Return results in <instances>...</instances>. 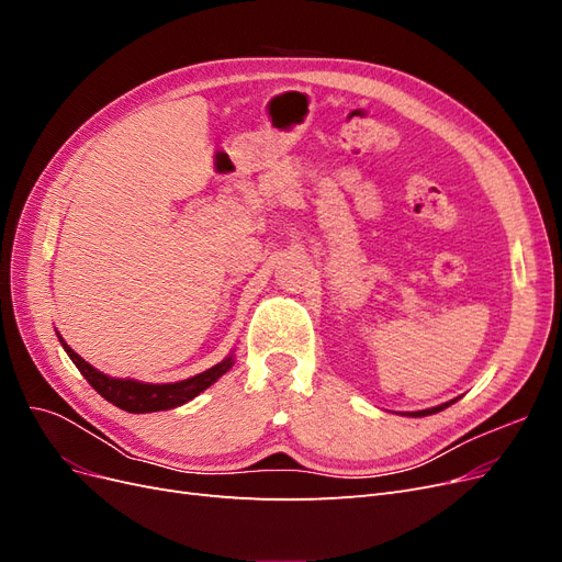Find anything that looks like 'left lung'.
Wrapping results in <instances>:
<instances>
[{"label":"left lung","instance_id":"obj_1","mask_svg":"<svg viewBox=\"0 0 562 562\" xmlns=\"http://www.w3.org/2000/svg\"><path fill=\"white\" fill-rule=\"evenodd\" d=\"M448 405H452V401L450 403H443V405H436V407H429V411H419V413H411L413 417H424V415H434V413H440L443 411V407H448Z\"/></svg>","mask_w":562,"mask_h":562}]
</instances>
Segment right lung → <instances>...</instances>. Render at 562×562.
I'll list each match as a JSON object with an SVG mask.
<instances>
[{
    "instance_id": "obj_1",
    "label": "right lung",
    "mask_w": 562,
    "mask_h": 562,
    "mask_svg": "<svg viewBox=\"0 0 562 562\" xmlns=\"http://www.w3.org/2000/svg\"><path fill=\"white\" fill-rule=\"evenodd\" d=\"M60 345L70 356L72 363L79 368V372L87 382L98 391L100 396L105 401H110L112 405L122 407L126 413H157V411H171V407H178L187 401H192L194 396H199L203 389H209L220 375L234 366L232 359H225L223 363H217L213 368H209L206 372H199V375L182 380V382H173V384H143L135 380H114L98 372L93 366H89L87 361L81 359L79 353H75L70 347L63 342Z\"/></svg>"
}]
</instances>
